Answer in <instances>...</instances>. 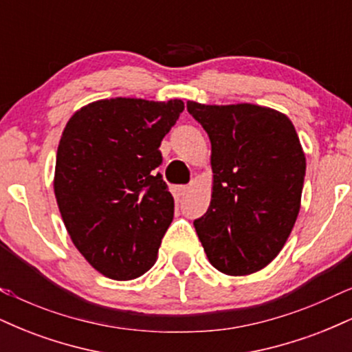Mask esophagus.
Here are the masks:
<instances>
[{"label":"esophagus","instance_id":"obj_1","mask_svg":"<svg viewBox=\"0 0 352 352\" xmlns=\"http://www.w3.org/2000/svg\"><path fill=\"white\" fill-rule=\"evenodd\" d=\"M177 190H179L180 195H185V193H187L190 190V185H179V188H177Z\"/></svg>","mask_w":352,"mask_h":352}]
</instances>
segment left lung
<instances>
[{
    "label": "left lung",
    "instance_id": "8db88e82",
    "mask_svg": "<svg viewBox=\"0 0 352 352\" xmlns=\"http://www.w3.org/2000/svg\"><path fill=\"white\" fill-rule=\"evenodd\" d=\"M187 111L212 144V201L193 221L210 263L241 276L281 252L301 207L306 157L292 120L254 104Z\"/></svg>",
    "mask_w": 352,
    "mask_h": 352
}]
</instances>
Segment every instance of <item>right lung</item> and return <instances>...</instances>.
Masks as SVG:
<instances>
[{
	"mask_svg": "<svg viewBox=\"0 0 352 352\" xmlns=\"http://www.w3.org/2000/svg\"><path fill=\"white\" fill-rule=\"evenodd\" d=\"M184 102L102 99L64 127L54 193L72 243L92 268L134 280L152 268L173 220V197L155 168Z\"/></svg>",
	"mask_w": 352,
	"mask_h": 352,
	"instance_id": "obj_1",
	"label": "right lung"
}]
</instances>
